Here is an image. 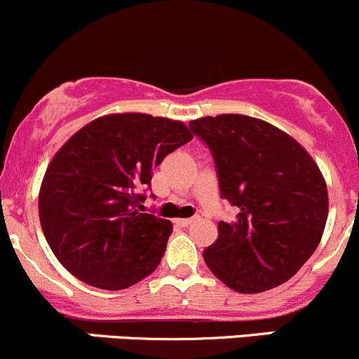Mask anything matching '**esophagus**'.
Here are the masks:
<instances>
[{"mask_svg":"<svg viewBox=\"0 0 359 359\" xmlns=\"http://www.w3.org/2000/svg\"><path fill=\"white\" fill-rule=\"evenodd\" d=\"M175 222H177V226L187 227V226H191V224L194 222V219H179V220H175Z\"/></svg>","mask_w":359,"mask_h":359,"instance_id":"34e87169","label":"esophagus"}]
</instances>
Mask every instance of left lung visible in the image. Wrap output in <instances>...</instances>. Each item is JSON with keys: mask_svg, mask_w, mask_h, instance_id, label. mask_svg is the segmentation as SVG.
<instances>
[{"mask_svg": "<svg viewBox=\"0 0 359 359\" xmlns=\"http://www.w3.org/2000/svg\"><path fill=\"white\" fill-rule=\"evenodd\" d=\"M189 128L212 153L220 198L238 210L219 222L206 266L240 293L280 287L320 245L328 217L320 168L292 137L250 116H206Z\"/></svg>", "mask_w": 359, "mask_h": 359, "instance_id": "left-lung-1", "label": "left lung"}]
</instances>
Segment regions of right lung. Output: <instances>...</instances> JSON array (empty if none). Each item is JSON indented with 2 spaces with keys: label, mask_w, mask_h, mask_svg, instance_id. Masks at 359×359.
Returning <instances> with one entry per match:
<instances>
[{
  "label": "right lung",
  "mask_w": 359,
  "mask_h": 359,
  "mask_svg": "<svg viewBox=\"0 0 359 359\" xmlns=\"http://www.w3.org/2000/svg\"><path fill=\"white\" fill-rule=\"evenodd\" d=\"M191 139L184 123L128 112L102 116L64 144L43 179L39 220L72 276L123 290L156 269L172 222L144 213V201L153 170Z\"/></svg>",
  "instance_id": "obj_1"
}]
</instances>
